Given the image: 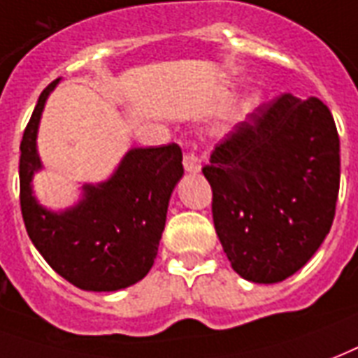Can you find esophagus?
<instances>
[{
  "label": "esophagus",
  "instance_id": "1",
  "mask_svg": "<svg viewBox=\"0 0 358 358\" xmlns=\"http://www.w3.org/2000/svg\"><path fill=\"white\" fill-rule=\"evenodd\" d=\"M201 167H203V165H201V159H199L193 152H187V154L184 155V169L187 173H199Z\"/></svg>",
  "mask_w": 358,
  "mask_h": 358
}]
</instances>
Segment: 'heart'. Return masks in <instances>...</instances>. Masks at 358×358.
<instances>
[{"label": "heart", "mask_w": 358, "mask_h": 358, "mask_svg": "<svg viewBox=\"0 0 358 358\" xmlns=\"http://www.w3.org/2000/svg\"><path fill=\"white\" fill-rule=\"evenodd\" d=\"M257 103H259V97H252V101L248 103V106H250V108H253V106L257 105Z\"/></svg>", "instance_id": "b5f03b06"}]
</instances>
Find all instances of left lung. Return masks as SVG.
I'll return each instance as SVG.
<instances>
[{"mask_svg": "<svg viewBox=\"0 0 358 358\" xmlns=\"http://www.w3.org/2000/svg\"><path fill=\"white\" fill-rule=\"evenodd\" d=\"M217 238L236 274L278 283L329 234L340 189V138L317 97L283 94L234 125L210 155Z\"/></svg>", "mask_w": 358, "mask_h": 358, "instance_id": "obj_1", "label": "left lung"}]
</instances>
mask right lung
Returning a JSON list of instances; mask_svg holds the SVG:
<instances>
[{
	"instance_id": "1",
	"label": "right lung",
	"mask_w": 358,
	"mask_h": 358,
	"mask_svg": "<svg viewBox=\"0 0 358 358\" xmlns=\"http://www.w3.org/2000/svg\"><path fill=\"white\" fill-rule=\"evenodd\" d=\"M54 80L43 90L20 143V206L26 231L59 276L84 291H118L141 282L152 268L167 222L173 189L184 176L178 144L131 148L113 176L82 185L69 208H45L34 195L43 169L37 133Z\"/></svg>"
}]
</instances>
